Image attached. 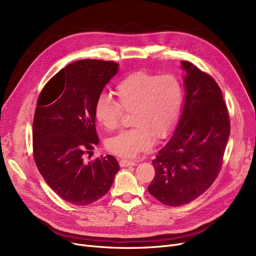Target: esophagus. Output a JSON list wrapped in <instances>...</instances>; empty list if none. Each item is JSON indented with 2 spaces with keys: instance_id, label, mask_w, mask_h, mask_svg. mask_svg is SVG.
Segmentation results:
<instances>
[{
  "instance_id": "1",
  "label": "esophagus",
  "mask_w": 256,
  "mask_h": 256,
  "mask_svg": "<svg viewBox=\"0 0 256 256\" xmlns=\"http://www.w3.org/2000/svg\"><path fill=\"white\" fill-rule=\"evenodd\" d=\"M119 165L120 167H128V166L136 165V162H134V160H120Z\"/></svg>"
}]
</instances>
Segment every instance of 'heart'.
I'll use <instances>...</instances> for the list:
<instances>
[{"label":"heart","mask_w":256,"mask_h":256,"mask_svg":"<svg viewBox=\"0 0 256 256\" xmlns=\"http://www.w3.org/2000/svg\"><path fill=\"white\" fill-rule=\"evenodd\" d=\"M118 102L102 93L94 104V117L100 126L114 130L124 112L132 113V128L108 139L106 150L120 158H135L148 150L156 140L166 139L176 128L182 104V89L171 74L147 70L132 72L115 87Z\"/></svg>","instance_id":"1"}]
</instances>
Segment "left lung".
<instances>
[{"label":"left lung","instance_id":"obj_1","mask_svg":"<svg viewBox=\"0 0 256 256\" xmlns=\"http://www.w3.org/2000/svg\"><path fill=\"white\" fill-rule=\"evenodd\" d=\"M186 100L170 141L152 160L148 192L169 206L191 202L212 184L222 168L230 120L222 91L208 74L182 61Z\"/></svg>","mask_w":256,"mask_h":256}]
</instances>
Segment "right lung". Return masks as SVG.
<instances>
[{
	"label": "right lung",
	"instance_id": "obj_1",
	"mask_svg": "<svg viewBox=\"0 0 256 256\" xmlns=\"http://www.w3.org/2000/svg\"><path fill=\"white\" fill-rule=\"evenodd\" d=\"M117 70L114 61L78 60L54 76L39 94L33 120L35 163L50 189L74 206L106 195L119 170L110 154L85 160L98 144L94 104Z\"/></svg>",
	"mask_w": 256,
	"mask_h": 256
}]
</instances>
